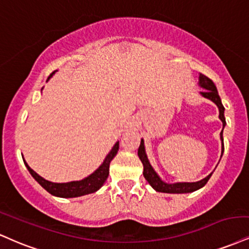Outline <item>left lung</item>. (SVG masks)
Masks as SVG:
<instances>
[{
    "label": "left lung",
    "instance_id": "obj_1",
    "mask_svg": "<svg viewBox=\"0 0 249 249\" xmlns=\"http://www.w3.org/2000/svg\"><path fill=\"white\" fill-rule=\"evenodd\" d=\"M199 85L200 87L204 88V90L200 91L204 97L211 100L215 106L219 109V118L220 121L223 122V126H225L226 121L225 116H224V107L221 104V100L218 95L217 88H215L213 81L209 79L208 76H205L204 74H200L199 75ZM220 138L221 142H223V130L220 132ZM223 149H224V143H223ZM138 155H139V159L142 160V166H143V178L147 179V182L152 187L154 188L155 190L159 191V193H168V194H184V193H193V191L199 189V188L204 187V185L208 183L209 178H211L212 173L209 176H206L205 178L200 179L198 182H193V183H174V184H168L164 183L163 181H161L160 178L158 176V174L154 172V169L152 168V166L149 164V161L147 157H146L145 153V146H143V140L142 139V142H140L139 149H138Z\"/></svg>",
    "mask_w": 249,
    "mask_h": 249
}]
</instances>
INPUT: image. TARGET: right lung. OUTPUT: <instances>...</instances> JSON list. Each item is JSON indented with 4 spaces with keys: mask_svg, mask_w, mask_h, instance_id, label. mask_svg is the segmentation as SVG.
<instances>
[{
    "mask_svg": "<svg viewBox=\"0 0 249 249\" xmlns=\"http://www.w3.org/2000/svg\"><path fill=\"white\" fill-rule=\"evenodd\" d=\"M54 73L55 71L51 74L49 79ZM118 148H119V142H117L115 143V146L112 147L111 152L107 155L106 160H104V162L101 164L100 168L96 170L95 173H92L90 176H88V178L82 179V181L68 182V183H53V182L46 181V179L41 178V176H39L35 170L30 168L29 164L26 162H25V166L26 168L29 169L30 174L34 176L36 181H37L45 190L49 191L51 195H54V196H58V197H65V198H68V197H79L87 194L95 193L96 190H98L102 185H103L104 182L107 181V176H109L110 162H111L112 159L116 157L117 152H118Z\"/></svg>",
    "mask_w": 249,
    "mask_h": 249,
    "instance_id": "1",
    "label": "right lung"
}]
</instances>
